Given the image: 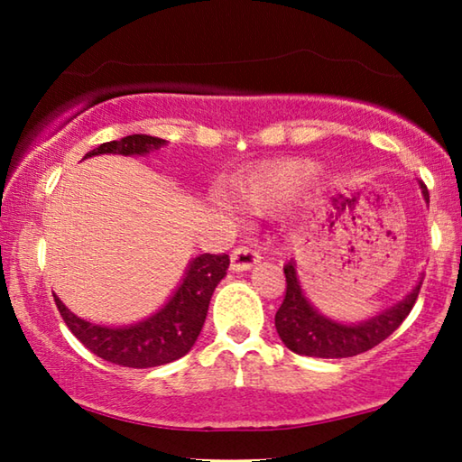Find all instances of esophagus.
<instances>
[{
  "label": "esophagus",
  "mask_w": 462,
  "mask_h": 462,
  "mask_svg": "<svg viewBox=\"0 0 462 462\" xmlns=\"http://www.w3.org/2000/svg\"><path fill=\"white\" fill-rule=\"evenodd\" d=\"M259 261H261L259 250H254L250 246H236L230 254L232 271H248L250 267H254Z\"/></svg>",
  "instance_id": "obj_1"
}]
</instances>
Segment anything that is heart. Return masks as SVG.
<instances>
[{
  "label": "heart",
  "instance_id": "heart-1",
  "mask_svg": "<svg viewBox=\"0 0 462 462\" xmlns=\"http://www.w3.org/2000/svg\"><path fill=\"white\" fill-rule=\"evenodd\" d=\"M314 173L316 167L308 161H277L246 175H238L232 179L230 187L240 208L253 214H264L283 206L300 193ZM212 201L220 209H230V201L222 193H214Z\"/></svg>",
  "mask_w": 462,
  "mask_h": 462
}]
</instances>
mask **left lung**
<instances>
[{
    "label": "left lung",
    "mask_w": 462,
    "mask_h": 462,
    "mask_svg": "<svg viewBox=\"0 0 462 462\" xmlns=\"http://www.w3.org/2000/svg\"><path fill=\"white\" fill-rule=\"evenodd\" d=\"M426 201H430L428 187L421 185ZM285 273V300L275 314V328L279 338L283 340L289 350L297 355L318 356V358H346L366 353L377 346L387 336L393 334L410 316L413 303L418 300L421 281L413 287L405 300L395 303L393 308L381 311L379 316L371 318L363 324H338L324 318L318 310L311 308L301 291L297 271L293 263H287Z\"/></svg>",
    "instance_id": "1"
}]
</instances>
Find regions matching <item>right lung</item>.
Returning a JSON list of instances; mask_svg holds the SVG:
<instances>
[{
	"label": "right lung",
	"mask_w": 462,
	"mask_h": 462,
	"mask_svg": "<svg viewBox=\"0 0 462 462\" xmlns=\"http://www.w3.org/2000/svg\"><path fill=\"white\" fill-rule=\"evenodd\" d=\"M165 144V140L146 134L124 136L112 143H104L93 148L85 159L93 154H146L152 148ZM228 254H201L193 259L185 273L183 283L161 311L144 322L126 328L96 326L71 314L62 301L54 295V303L62 319L77 340L93 355L107 363L132 366V369H148L173 363L189 353L206 322L209 300L214 289L224 279L228 269Z\"/></svg>",
	"instance_id": "right-lung-1"
}]
</instances>
